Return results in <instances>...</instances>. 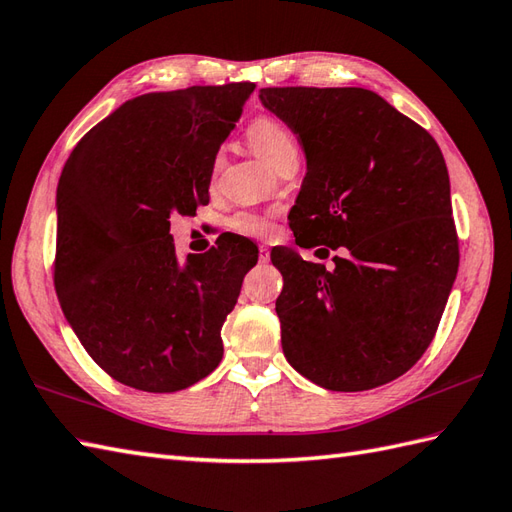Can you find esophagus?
<instances>
[{
	"label": "esophagus",
	"mask_w": 512,
	"mask_h": 512,
	"mask_svg": "<svg viewBox=\"0 0 512 512\" xmlns=\"http://www.w3.org/2000/svg\"><path fill=\"white\" fill-rule=\"evenodd\" d=\"M259 261H261V264L270 261V248L266 244H259Z\"/></svg>",
	"instance_id": "34e87169"
}]
</instances>
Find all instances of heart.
Listing matches in <instances>:
<instances>
[{"label": "heart", "mask_w": 512, "mask_h": 512, "mask_svg": "<svg viewBox=\"0 0 512 512\" xmlns=\"http://www.w3.org/2000/svg\"><path fill=\"white\" fill-rule=\"evenodd\" d=\"M248 141L266 163H275L279 154L294 146V137L275 117H259L248 128ZM229 229L237 235L246 237H266L272 231V222L268 213L240 211L229 220Z\"/></svg>", "instance_id": "heart-1"}]
</instances>
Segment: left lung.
Wrapping results in <instances>:
<instances>
[{
	"mask_svg": "<svg viewBox=\"0 0 512 512\" xmlns=\"http://www.w3.org/2000/svg\"><path fill=\"white\" fill-rule=\"evenodd\" d=\"M259 100L305 152L296 244L347 248L331 272L294 248L270 253L285 360L327 390L388 384L430 347L458 275L443 152L368 89L275 87Z\"/></svg>",
	"mask_w": 512,
	"mask_h": 512,
	"instance_id": "1",
	"label": "left lung"
}]
</instances>
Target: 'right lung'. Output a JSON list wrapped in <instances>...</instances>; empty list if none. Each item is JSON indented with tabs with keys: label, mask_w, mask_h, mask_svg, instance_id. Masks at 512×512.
<instances>
[{
	"label": "right lung",
	"mask_w": 512,
	"mask_h": 512,
	"mask_svg": "<svg viewBox=\"0 0 512 512\" xmlns=\"http://www.w3.org/2000/svg\"><path fill=\"white\" fill-rule=\"evenodd\" d=\"M253 82L146 93L78 141L56 189L58 301L93 362L117 382L176 392L222 360V325L257 264L229 237L178 259L174 213L209 202L213 163Z\"/></svg>",
	"instance_id": "right-lung-1"
}]
</instances>
